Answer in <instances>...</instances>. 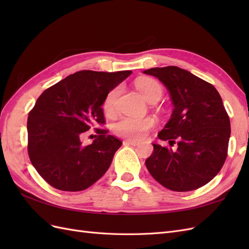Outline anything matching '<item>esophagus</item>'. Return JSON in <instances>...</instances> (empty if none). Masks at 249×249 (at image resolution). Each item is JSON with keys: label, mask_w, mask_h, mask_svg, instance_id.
I'll return each mask as SVG.
<instances>
[{"label": "esophagus", "mask_w": 249, "mask_h": 249, "mask_svg": "<svg viewBox=\"0 0 249 249\" xmlns=\"http://www.w3.org/2000/svg\"><path fill=\"white\" fill-rule=\"evenodd\" d=\"M124 144H129V145H133V146H138L140 144V142L135 141V140H131V139H126L124 140Z\"/></svg>", "instance_id": "obj_1"}]
</instances>
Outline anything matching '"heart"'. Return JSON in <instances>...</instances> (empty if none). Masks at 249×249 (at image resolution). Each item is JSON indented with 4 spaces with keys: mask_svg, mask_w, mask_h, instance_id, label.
<instances>
[{
    "mask_svg": "<svg viewBox=\"0 0 249 249\" xmlns=\"http://www.w3.org/2000/svg\"><path fill=\"white\" fill-rule=\"evenodd\" d=\"M136 87L139 92L144 99L154 104L159 101L163 90L161 85L156 80L143 78L136 81ZM123 87L118 85L111 89L105 97L103 103L104 112L108 116H113L117 112V103L120 94H122ZM155 125V120L150 117L145 118H133V117H123L118 122L113 124V131L120 137L129 138V139H142L149 130H152Z\"/></svg>",
    "mask_w": 249,
    "mask_h": 249,
    "instance_id": "heart-1",
    "label": "heart"
}]
</instances>
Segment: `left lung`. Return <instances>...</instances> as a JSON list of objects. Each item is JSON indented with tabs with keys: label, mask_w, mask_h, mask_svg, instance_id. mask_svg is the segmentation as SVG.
Instances as JSON below:
<instances>
[{
	"label": "left lung",
	"mask_w": 249,
	"mask_h": 249,
	"mask_svg": "<svg viewBox=\"0 0 249 249\" xmlns=\"http://www.w3.org/2000/svg\"><path fill=\"white\" fill-rule=\"evenodd\" d=\"M143 73L159 79L169 91L173 111L158 137L178 143L177 149L153 143L146 168L167 189H198L214 178L228 156L231 123L221 96L212 84L178 66Z\"/></svg>",
	"instance_id": "1"
}]
</instances>
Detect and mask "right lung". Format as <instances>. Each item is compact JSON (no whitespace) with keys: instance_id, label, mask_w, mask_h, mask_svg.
<instances>
[{"instance_id":"obj_1","label":"right lung","mask_w":249,"mask_h":249,"mask_svg":"<svg viewBox=\"0 0 249 249\" xmlns=\"http://www.w3.org/2000/svg\"><path fill=\"white\" fill-rule=\"evenodd\" d=\"M132 73L81 71L41 93L29 113L28 153L41 178L56 189L82 191L100 179L122 141L106 130L91 144L81 138L91 125L105 124V97Z\"/></svg>"}]
</instances>
